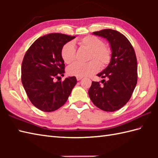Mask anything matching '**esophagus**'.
<instances>
[{
    "mask_svg": "<svg viewBox=\"0 0 158 158\" xmlns=\"http://www.w3.org/2000/svg\"><path fill=\"white\" fill-rule=\"evenodd\" d=\"M83 77H77V81H80V80L82 79Z\"/></svg>",
    "mask_w": 158,
    "mask_h": 158,
    "instance_id": "1",
    "label": "esophagus"
}]
</instances>
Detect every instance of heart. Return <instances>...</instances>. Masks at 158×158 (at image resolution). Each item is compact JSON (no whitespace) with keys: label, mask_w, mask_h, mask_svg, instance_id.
Listing matches in <instances>:
<instances>
[{"label":"heart","mask_w":158,"mask_h":158,"mask_svg":"<svg viewBox=\"0 0 158 158\" xmlns=\"http://www.w3.org/2000/svg\"><path fill=\"white\" fill-rule=\"evenodd\" d=\"M77 43L81 48L89 51V60L91 61L86 64L79 62L73 64L67 69L69 75L82 77L89 76L98 71L100 65L105 67L109 64L111 60L112 51L109 46L104 44L101 39L96 36L89 35L79 39ZM61 56L64 62L66 64H70L75 60L76 49L73 42H68L63 45Z\"/></svg>","instance_id":"1"}]
</instances>
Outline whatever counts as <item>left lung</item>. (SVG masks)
<instances>
[{
  "label": "left lung",
  "mask_w": 158,
  "mask_h": 158,
  "mask_svg": "<svg viewBox=\"0 0 158 158\" xmlns=\"http://www.w3.org/2000/svg\"><path fill=\"white\" fill-rule=\"evenodd\" d=\"M93 35L110 43L112 57L109 64L97 76L107 79L92 81L88 94L92 102L105 111L120 109L129 101L137 83V60L132 45L125 36L112 29H104Z\"/></svg>",
  "instance_id": "8db88e82"
}]
</instances>
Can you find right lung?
I'll list each match as a JSON object with an SVG mask.
<instances>
[{
    "instance_id": "right-lung-1",
    "label": "right lung",
    "mask_w": 158,
    "mask_h": 158,
    "mask_svg": "<svg viewBox=\"0 0 158 158\" xmlns=\"http://www.w3.org/2000/svg\"><path fill=\"white\" fill-rule=\"evenodd\" d=\"M76 36L52 33L36 39L22 64V83L29 100L42 111L52 112L64 105L77 83L75 77L55 81L64 73L61 49Z\"/></svg>"
}]
</instances>
